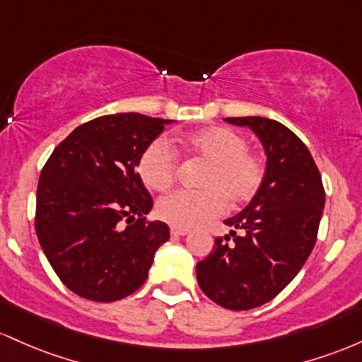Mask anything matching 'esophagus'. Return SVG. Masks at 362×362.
<instances>
[{
    "label": "esophagus",
    "instance_id": "1",
    "mask_svg": "<svg viewBox=\"0 0 362 362\" xmlns=\"http://www.w3.org/2000/svg\"><path fill=\"white\" fill-rule=\"evenodd\" d=\"M189 233V229H186V227H170V234L173 235H186Z\"/></svg>",
    "mask_w": 362,
    "mask_h": 362
}]
</instances>
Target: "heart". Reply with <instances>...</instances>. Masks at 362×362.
I'll use <instances>...</instances> for the list:
<instances>
[{"instance_id":"b5f03b06","label":"heart","mask_w":362,"mask_h":362,"mask_svg":"<svg viewBox=\"0 0 362 362\" xmlns=\"http://www.w3.org/2000/svg\"><path fill=\"white\" fill-rule=\"evenodd\" d=\"M185 148L205 162L200 192H176L157 203V215L174 227H194L224 212L230 205L250 202L262 188L265 168L258 156L247 150V140L227 127H209L189 133ZM180 159L170 144L157 138L138 157V174L148 188L165 192L176 182Z\"/></svg>"}]
</instances>
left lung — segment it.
<instances>
[{"mask_svg": "<svg viewBox=\"0 0 362 362\" xmlns=\"http://www.w3.org/2000/svg\"><path fill=\"white\" fill-rule=\"evenodd\" d=\"M257 133L267 153L262 188L243 212L224 221L241 230L215 239L197 263L200 289L218 306L253 310L272 301L303 269L315 247L325 206L322 174L289 128L262 116L226 117Z\"/></svg>", "mask_w": 362, "mask_h": 362, "instance_id": "1", "label": "left lung"}]
</instances>
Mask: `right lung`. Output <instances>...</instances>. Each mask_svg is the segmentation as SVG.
<instances>
[{"label":"right lung","instance_id":"right-lung-1","mask_svg":"<svg viewBox=\"0 0 362 362\" xmlns=\"http://www.w3.org/2000/svg\"><path fill=\"white\" fill-rule=\"evenodd\" d=\"M168 123L138 112L95 117L73 129L40 170L35 233L75 294L112 303L147 280L169 227L145 217L153 202L136 165Z\"/></svg>","mask_w":362,"mask_h":362}]
</instances>
